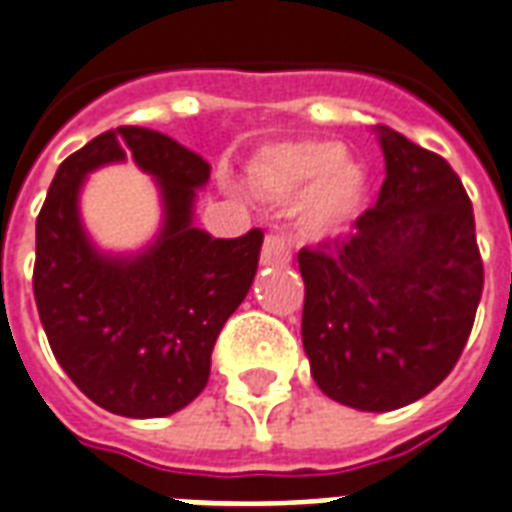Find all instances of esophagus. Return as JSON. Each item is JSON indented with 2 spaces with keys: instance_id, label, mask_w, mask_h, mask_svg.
Listing matches in <instances>:
<instances>
[{
  "instance_id": "esophagus-1",
  "label": "esophagus",
  "mask_w": 512,
  "mask_h": 512,
  "mask_svg": "<svg viewBox=\"0 0 512 512\" xmlns=\"http://www.w3.org/2000/svg\"><path fill=\"white\" fill-rule=\"evenodd\" d=\"M290 260L288 246L282 238L277 235H268L266 241H263V249H260V263L263 266H285Z\"/></svg>"
}]
</instances>
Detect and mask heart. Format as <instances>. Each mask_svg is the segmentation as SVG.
Listing matches in <instances>:
<instances>
[{
    "instance_id": "heart-1",
    "label": "heart",
    "mask_w": 512,
    "mask_h": 512,
    "mask_svg": "<svg viewBox=\"0 0 512 512\" xmlns=\"http://www.w3.org/2000/svg\"><path fill=\"white\" fill-rule=\"evenodd\" d=\"M252 180L277 202L296 198L293 222L304 241L337 238L367 200V172L343 147L323 139H290L260 147L252 158Z\"/></svg>"
}]
</instances>
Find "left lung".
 Masks as SVG:
<instances>
[{
    "mask_svg": "<svg viewBox=\"0 0 512 512\" xmlns=\"http://www.w3.org/2000/svg\"><path fill=\"white\" fill-rule=\"evenodd\" d=\"M386 178L356 233L301 249V343L343 406L392 411L450 376L472 332L483 260L472 202L436 153L376 126Z\"/></svg>",
    "mask_w": 512,
    "mask_h": 512,
    "instance_id": "obj_1",
    "label": "left lung"
}]
</instances>
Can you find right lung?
Wrapping results in <instances>:
<instances>
[{
    "instance_id": "obj_1",
    "label": "right lung",
    "mask_w": 512,
    "mask_h": 512,
    "mask_svg": "<svg viewBox=\"0 0 512 512\" xmlns=\"http://www.w3.org/2000/svg\"><path fill=\"white\" fill-rule=\"evenodd\" d=\"M131 155L159 186L162 227L112 256L81 224L86 175ZM208 161L139 126L95 136L51 180L35 227V304L60 367L93 403L134 419L169 417L200 395L224 321L246 299L263 233L213 238L194 227Z\"/></svg>"
}]
</instances>
